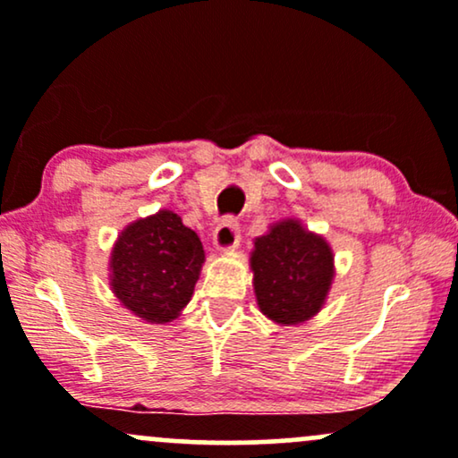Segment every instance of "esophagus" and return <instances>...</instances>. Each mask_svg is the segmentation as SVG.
<instances>
[{
	"instance_id": "obj_1",
	"label": "esophagus",
	"mask_w": 458,
	"mask_h": 458,
	"mask_svg": "<svg viewBox=\"0 0 458 458\" xmlns=\"http://www.w3.org/2000/svg\"><path fill=\"white\" fill-rule=\"evenodd\" d=\"M241 239V230H239V222L234 217H225L217 224L213 233V245L217 250H233V247L239 245Z\"/></svg>"
}]
</instances>
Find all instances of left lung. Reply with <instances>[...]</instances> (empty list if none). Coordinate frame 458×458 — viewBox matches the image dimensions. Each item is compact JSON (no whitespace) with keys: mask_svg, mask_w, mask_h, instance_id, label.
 Masks as SVG:
<instances>
[{"mask_svg":"<svg viewBox=\"0 0 458 458\" xmlns=\"http://www.w3.org/2000/svg\"><path fill=\"white\" fill-rule=\"evenodd\" d=\"M254 247L251 271L262 314L282 325H297L314 317L334 277L329 245L288 219L256 239Z\"/></svg>","mask_w":458,"mask_h":458,"instance_id":"left-lung-1","label":"left lung"}]
</instances>
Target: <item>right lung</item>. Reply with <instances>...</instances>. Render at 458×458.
I'll use <instances>...</instances> for the list:
<instances>
[{
    "mask_svg": "<svg viewBox=\"0 0 458 458\" xmlns=\"http://www.w3.org/2000/svg\"><path fill=\"white\" fill-rule=\"evenodd\" d=\"M204 250L176 213L159 211L131 224L112 254L115 297L148 323L176 318L193 295Z\"/></svg>",
    "mask_w": 458,
    "mask_h": 458,
    "instance_id": "add662e5",
    "label": "right lung"
}]
</instances>
